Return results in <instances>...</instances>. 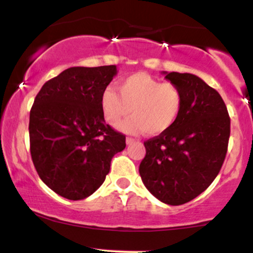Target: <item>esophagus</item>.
<instances>
[{"mask_svg":"<svg viewBox=\"0 0 253 253\" xmlns=\"http://www.w3.org/2000/svg\"><path fill=\"white\" fill-rule=\"evenodd\" d=\"M135 141L134 138H131V137H127L126 138V144L127 145H129V144H133Z\"/></svg>","mask_w":253,"mask_h":253,"instance_id":"34e87169","label":"esophagus"}]
</instances>
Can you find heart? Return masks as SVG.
I'll list each match as a JSON object with an SVG mask.
<instances>
[{
    "label": "heart",
    "instance_id": "b5f03b06",
    "mask_svg": "<svg viewBox=\"0 0 253 253\" xmlns=\"http://www.w3.org/2000/svg\"><path fill=\"white\" fill-rule=\"evenodd\" d=\"M118 91L104 88L101 108L105 121L115 126L122 118L133 116L121 124L127 133L145 132L160 135L173 128L184 107V96L176 85L163 83L148 73H135L125 78Z\"/></svg>",
    "mask_w": 253,
    "mask_h": 253
}]
</instances>
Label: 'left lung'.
Instances as JSON below:
<instances>
[{
	"label": "left lung",
	"mask_w": 253,
	"mask_h": 253,
	"mask_svg": "<svg viewBox=\"0 0 253 253\" xmlns=\"http://www.w3.org/2000/svg\"><path fill=\"white\" fill-rule=\"evenodd\" d=\"M184 96L173 128L144 143L139 166L145 187L158 201L181 205L204 192L217 176L228 148L230 119L220 93L191 73L162 72Z\"/></svg>",
	"instance_id": "1"
}]
</instances>
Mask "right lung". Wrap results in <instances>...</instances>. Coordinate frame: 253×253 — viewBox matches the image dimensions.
I'll return each mask as SVG.
<instances>
[{"mask_svg": "<svg viewBox=\"0 0 253 253\" xmlns=\"http://www.w3.org/2000/svg\"><path fill=\"white\" fill-rule=\"evenodd\" d=\"M116 66L71 67L48 80L30 112V149L38 175L71 201L87 198L104 182L126 137L105 124L101 95Z\"/></svg>", "mask_w": 253, "mask_h": 253, "instance_id": "1", "label": "right lung"}]
</instances>
